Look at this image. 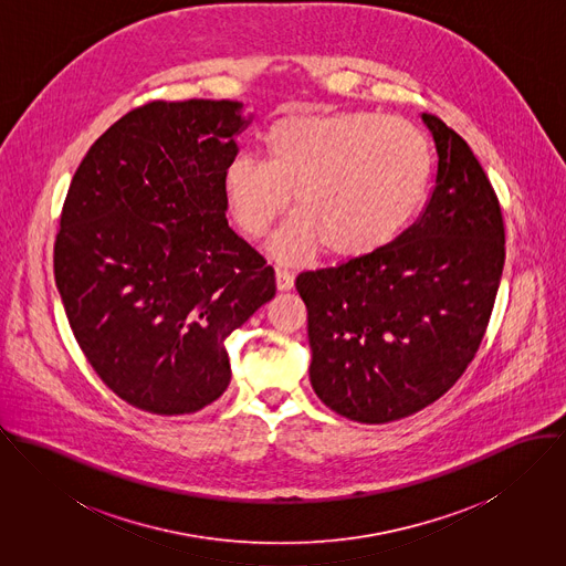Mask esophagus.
Here are the masks:
<instances>
[{
	"mask_svg": "<svg viewBox=\"0 0 566 566\" xmlns=\"http://www.w3.org/2000/svg\"><path fill=\"white\" fill-rule=\"evenodd\" d=\"M275 282H277L280 291H291L293 284H295V275L286 266H277L275 269Z\"/></svg>",
	"mask_w": 566,
	"mask_h": 566,
	"instance_id": "34e87169",
	"label": "esophagus"
}]
</instances>
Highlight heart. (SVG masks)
I'll use <instances>...</instances> for the list:
<instances>
[{
  "label": "heart",
  "mask_w": 566,
  "mask_h": 566,
  "mask_svg": "<svg viewBox=\"0 0 566 566\" xmlns=\"http://www.w3.org/2000/svg\"><path fill=\"white\" fill-rule=\"evenodd\" d=\"M264 160L234 158L223 176L239 228L264 237L295 195L300 214L273 239L284 260L321 245L360 258L397 239L423 203L432 178V147L423 129L367 111L293 115L262 138Z\"/></svg>",
  "instance_id": "1"
}]
</instances>
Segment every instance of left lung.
Here are the masks:
<instances>
[{"instance_id": "8db88e82", "label": "left lung", "mask_w": 566, "mask_h": 566, "mask_svg": "<svg viewBox=\"0 0 566 566\" xmlns=\"http://www.w3.org/2000/svg\"><path fill=\"white\" fill-rule=\"evenodd\" d=\"M437 187L381 250L297 275L316 397L358 423H388L442 397L475 358L502 282V206L467 140L423 113Z\"/></svg>"}]
</instances>
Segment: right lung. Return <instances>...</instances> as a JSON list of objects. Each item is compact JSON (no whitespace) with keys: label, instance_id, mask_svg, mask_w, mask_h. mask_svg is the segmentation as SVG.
Listing matches in <instances>:
<instances>
[{"label":"right lung","instance_id":"right-lung-1","mask_svg":"<svg viewBox=\"0 0 566 566\" xmlns=\"http://www.w3.org/2000/svg\"><path fill=\"white\" fill-rule=\"evenodd\" d=\"M230 99L149 102L86 151L64 199L54 277L102 381L151 415L230 384L223 340L275 295V271L226 219L223 176L250 122Z\"/></svg>","mask_w":566,"mask_h":566}]
</instances>
